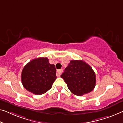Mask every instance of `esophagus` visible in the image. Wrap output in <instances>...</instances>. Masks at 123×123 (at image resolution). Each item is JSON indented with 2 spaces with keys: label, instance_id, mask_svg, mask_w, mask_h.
<instances>
[{
  "label": "esophagus",
  "instance_id": "esophagus-1",
  "mask_svg": "<svg viewBox=\"0 0 123 123\" xmlns=\"http://www.w3.org/2000/svg\"><path fill=\"white\" fill-rule=\"evenodd\" d=\"M62 72H63V69H59V70H58L57 71V73H56L57 76L59 77V76H61V73H62Z\"/></svg>",
  "mask_w": 123,
  "mask_h": 123
}]
</instances>
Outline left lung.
<instances>
[{
    "label": "left lung",
    "mask_w": 123,
    "mask_h": 123,
    "mask_svg": "<svg viewBox=\"0 0 123 123\" xmlns=\"http://www.w3.org/2000/svg\"><path fill=\"white\" fill-rule=\"evenodd\" d=\"M61 77L67 83L69 90L78 96L92 91L96 83L94 71L82 60L71 61Z\"/></svg>",
    "instance_id": "1"
}]
</instances>
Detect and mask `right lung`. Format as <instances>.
<instances>
[{
  "label": "right lung",
  "instance_id": "right-lung-1",
  "mask_svg": "<svg viewBox=\"0 0 123 123\" xmlns=\"http://www.w3.org/2000/svg\"><path fill=\"white\" fill-rule=\"evenodd\" d=\"M56 69L47 57H40L30 61L21 73L24 87L36 95L43 94L51 88L56 79Z\"/></svg>",
  "mask_w": 123,
  "mask_h": 123
}]
</instances>
